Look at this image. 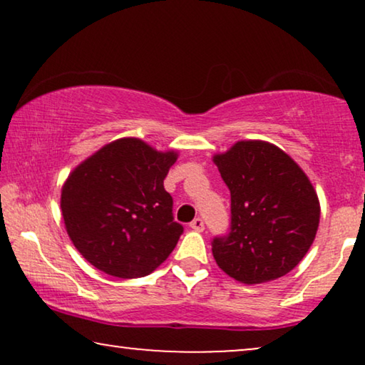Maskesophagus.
I'll return each instance as SVG.
<instances>
[{"label":"esophagus","instance_id":"obj_1","mask_svg":"<svg viewBox=\"0 0 365 365\" xmlns=\"http://www.w3.org/2000/svg\"><path fill=\"white\" fill-rule=\"evenodd\" d=\"M189 226H191V229H194V231H199V232L204 231V221H202L201 217L194 219V221L189 224Z\"/></svg>","mask_w":365,"mask_h":365}]
</instances>
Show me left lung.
Listing matches in <instances>:
<instances>
[{"label": "left lung", "mask_w": 365, "mask_h": 365, "mask_svg": "<svg viewBox=\"0 0 365 365\" xmlns=\"http://www.w3.org/2000/svg\"><path fill=\"white\" fill-rule=\"evenodd\" d=\"M214 163L231 192L229 232L211 242L217 266L244 284L286 276L319 227L311 181L282 149L264 141H239Z\"/></svg>", "instance_id": "8db88e82"}]
</instances>
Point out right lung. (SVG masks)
I'll return each mask as SVG.
<instances>
[{"instance_id": "1", "label": "right lung", "mask_w": 365, "mask_h": 365, "mask_svg": "<svg viewBox=\"0 0 365 365\" xmlns=\"http://www.w3.org/2000/svg\"><path fill=\"white\" fill-rule=\"evenodd\" d=\"M176 153L124 138L69 174L61 211L74 247L109 276L143 277L166 261L184 231L164 189Z\"/></svg>"}]
</instances>
